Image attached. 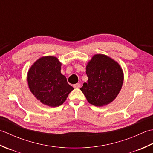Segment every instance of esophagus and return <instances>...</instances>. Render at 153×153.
Masks as SVG:
<instances>
[{"mask_svg": "<svg viewBox=\"0 0 153 153\" xmlns=\"http://www.w3.org/2000/svg\"><path fill=\"white\" fill-rule=\"evenodd\" d=\"M80 87H81L80 83H76V84H75V85H74V88H79Z\"/></svg>", "mask_w": 153, "mask_h": 153, "instance_id": "34e87169", "label": "esophagus"}]
</instances>
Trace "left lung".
I'll return each mask as SVG.
<instances>
[{
    "mask_svg": "<svg viewBox=\"0 0 153 153\" xmlns=\"http://www.w3.org/2000/svg\"><path fill=\"white\" fill-rule=\"evenodd\" d=\"M87 83L81 87L90 104L96 106L112 102L118 95L123 82L119 64L105 54H95L86 66Z\"/></svg>",
    "mask_w": 153,
    "mask_h": 153,
    "instance_id": "left-lung-1",
    "label": "left lung"
}]
</instances>
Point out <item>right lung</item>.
Instances as JSON below:
<instances>
[{
	"mask_svg": "<svg viewBox=\"0 0 153 153\" xmlns=\"http://www.w3.org/2000/svg\"><path fill=\"white\" fill-rule=\"evenodd\" d=\"M61 66L56 57L43 56L32 65L27 73L31 92L41 102L51 107L62 105L74 89L61 74Z\"/></svg>",
	"mask_w": 153,
	"mask_h": 153,
	"instance_id": "1",
	"label": "right lung"
}]
</instances>
